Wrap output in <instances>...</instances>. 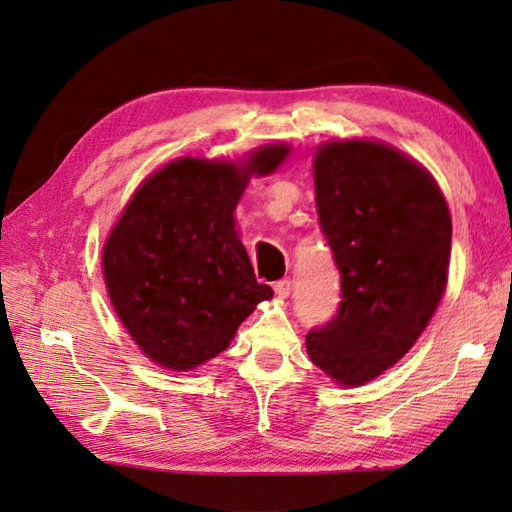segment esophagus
Masks as SVG:
<instances>
[{
	"label": "esophagus",
	"instance_id": "1",
	"mask_svg": "<svg viewBox=\"0 0 512 512\" xmlns=\"http://www.w3.org/2000/svg\"><path fill=\"white\" fill-rule=\"evenodd\" d=\"M274 291H276L278 298H287L291 294V280L289 278L278 280V283L274 285Z\"/></svg>",
	"mask_w": 512,
	"mask_h": 512
}]
</instances>
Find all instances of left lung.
Instances as JSON below:
<instances>
[{"instance_id":"left-lung-1","label":"left lung","mask_w":512,"mask_h":512,"mask_svg":"<svg viewBox=\"0 0 512 512\" xmlns=\"http://www.w3.org/2000/svg\"><path fill=\"white\" fill-rule=\"evenodd\" d=\"M322 234L340 271L342 300L307 353L342 387L393 367L440 305L451 260V214L420 163L375 141H329L314 159Z\"/></svg>"}]
</instances>
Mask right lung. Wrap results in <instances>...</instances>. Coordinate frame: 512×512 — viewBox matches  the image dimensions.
<instances>
[{
	"label": "right lung",
	"mask_w": 512,
	"mask_h": 512,
	"mask_svg": "<svg viewBox=\"0 0 512 512\" xmlns=\"http://www.w3.org/2000/svg\"><path fill=\"white\" fill-rule=\"evenodd\" d=\"M287 154L285 143H269L241 165L183 156L130 198L103 245V278L123 327L152 362L196 369L274 296L254 276L234 210L249 176L271 174Z\"/></svg>",
	"instance_id": "1"
}]
</instances>
